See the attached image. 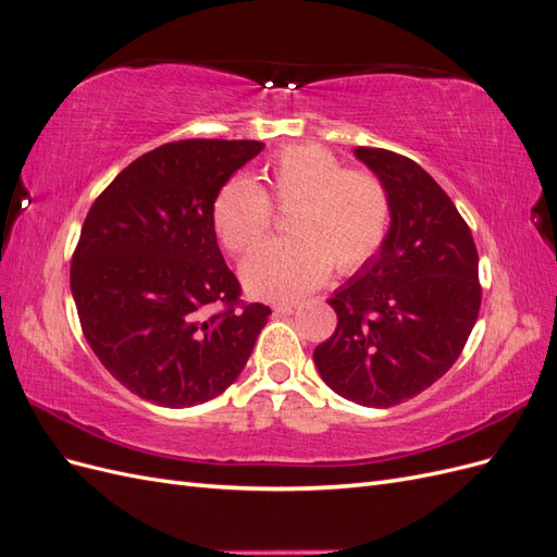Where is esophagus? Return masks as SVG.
Wrapping results in <instances>:
<instances>
[{"label":"esophagus","instance_id":"1","mask_svg":"<svg viewBox=\"0 0 557 557\" xmlns=\"http://www.w3.org/2000/svg\"><path fill=\"white\" fill-rule=\"evenodd\" d=\"M295 311H297L295 301H278V305H274V313H281V315H290Z\"/></svg>","mask_w":557,"mask_h":557}]
</instances>
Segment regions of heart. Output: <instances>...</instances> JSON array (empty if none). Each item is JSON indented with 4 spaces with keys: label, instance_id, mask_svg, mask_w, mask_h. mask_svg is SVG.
<instances>
[{
    "label": "heart",
    "instance_id": "b5f03b06",
    "mask_svg": "<svg viewBox=\"0 0 557 557\" xmlns=\"http://www.w3.org/2000/svg\"><path fill=\"white\" fill-rule=\"evenodd\" d=\"M267 190L248 178L227 181L213 201L221 244L244 256L272 227L276 207H293V237L262 244L244 262L250 295L295 299L318 288L334 269L352 274L381 250L391 227V197L364 170H344L323 146H290L264 170Z\"/></svg>",
    "mask_w": 557,
    "mask_h": 557
}]
</instances>
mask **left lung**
<instances>
[{"label": "left lung", "mask_w": 557, "mask_h": 557, "mask_svg": "<svg viewBox=\"0 0 557 557\" xmlns=\"http://www.w3.org/2000/svg\"><path fill=\"white\" fill-rule=\"evenodd\" d=\"M391 197L376 256L334 293L336 330L315 346L336 395L387 409L423 393L460 358L481 309L479 252L465 218L423 166L358 146Z\"/></svg>", "instance_id": "left-lung-1"}]
</instances>
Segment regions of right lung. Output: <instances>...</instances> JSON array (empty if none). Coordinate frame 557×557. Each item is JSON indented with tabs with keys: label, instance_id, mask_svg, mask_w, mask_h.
I'll return each mask as SVG.
<instances>
[{
	"label": "right lung",
	"instance_id": "obj_1",
	"mask_svg": "<svg viewBox=\"0 0 557 557\" xmlns=\"http://www.w3.org/2000/svg\"><path fill=\"white\" fill-rule=\"evenodd\" d=\"M262 148L164 144L127 164L86 215L70 272L81 327L109 374L146 401L183 409L225 393L272 313L242 301L213 227L218 193Z\"/></svg>",
	"mask_w": 557,
	"mask_h": 557
}]
</instances>
